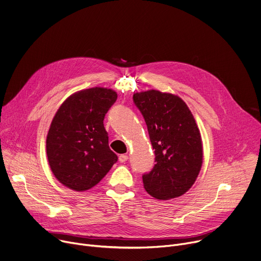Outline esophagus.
Masks as SVG:
<instances>
[{"label": "esophagus", "mask_w": 261, "mask_h": 261, "mask_svg": "<svg viewBox=\"0 0 261 261\" xmlns=\"http://www.w3.org/2000/svg\"><path fill=\"white\" fill-rule=\"evenodd\" d=\"M127 160H128V156H127V155L123 154V155H120V156H119V161H120V162L124 163V162H126Z\"/></svg>", "instance_id": "obj_1"}]
</instances>
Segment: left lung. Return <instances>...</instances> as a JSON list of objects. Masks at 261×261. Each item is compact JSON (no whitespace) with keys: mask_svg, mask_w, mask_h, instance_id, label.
<instances>
[{"mask_svg":"<svg viewBox=\"0 0 261 261\" xmlns=\"http://www.w3.org/2000/svg\"><path fill=\"white\" fill-rule=\"evenodd\" d=\"M133 102L145 121L155 150L143 187L160 200L175 198L195 182L202 165V141L190 109L179 97L156 90L136 93Z\"/></svg>","mask_w":261,"mask_h":261,"instance_id":"left-lung-1","label":"left lung"}]
</instances>
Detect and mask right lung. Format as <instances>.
Segmentation results:
<instances>
[{"label":"right lung","mask_w":261,"mask_h":261,"mask_svg":"<svg viewBox=\"0 0 261 261\" xmlns=\"http://www.w3.org/2000/svg\"><path fill=\"white\" fill-rule=\"evenodd\" d=\"M117 98L115 91L96 87L74 93L58 109L47 134L46 154L53 173L69 189H91L118 161L103 124Z\"/></svg>","instance_id":"add662e5"}]
</instances>
